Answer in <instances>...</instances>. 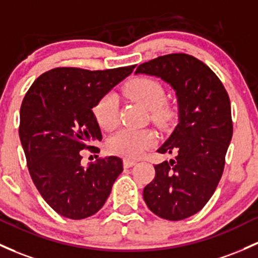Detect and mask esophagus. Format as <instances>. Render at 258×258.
Instances as JSON below:
<instances>
[{
    "label": "esophagus",
    "mask_w": 258,
    "mask_h": 258,
    "mask_svg": "<svg viewBox=\"0 0 258 258\" xmlns=\"http://www.w3.org/2000/svg\"><path fill=\"white\" fill-rule=\"evenodd\" d=\"M137 164V161L136 160H131V159H123V166L124 168H131V166H134Z\"/></svg>",
    "instance_id": "obj_1"
}]
</instances>
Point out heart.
Here are the masks:
<instances>
[{"label":"heart","mask_w":258,"mask_h":258,"mask_svg":"<svg viewBox=\"0 0 258 258\" xmlns=\"http://www.w3.org/2000/svg\"><path fill=\"white\" fill-rule=\"evenodd\" d=\"M127 97L149 110L153 121L166 123L174 116V107L165 103V90L155 79L135 78L126 86ZM94 116L101 128L110 131L118 123V99L114 93L104 95L94 106ZM155 143L149 130L123 128L110 137L109 151L126 158H138Z\"/></svg>","instance_id":"b5f03b06"}]
</instances>
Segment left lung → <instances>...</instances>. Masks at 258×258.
<instances>
[{"label": "left lung", "mask_w": 258, "mask_h": 258, "mask_svg": "<svg viewBox=\"0 0 258 258\" xmlns=\"http://www.w3.org/2000/svg\"><path fill=\"white\" fill-rule=\"evenodd\" d=\"M136 73L163 79L176 94L179 122L158 152L177 155L154 165L143 198L158 217L182 220L205 207L222 177L233 137L230 99L216 73L187 53L159 56Z\"/></svg>", "instance_id": "left-lung-1"}]
</instances>
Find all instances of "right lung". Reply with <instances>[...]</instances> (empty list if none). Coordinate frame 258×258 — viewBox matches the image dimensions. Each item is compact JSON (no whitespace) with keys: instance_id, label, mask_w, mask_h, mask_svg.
Instances as JSON below:
<instances>
[{"instance_id":"obj_1","label":"right lung","mask_w":258,"mask_h":258,"mask_svg":"<svg viewBox=\"0 0 258 258\" xmlns=\"http://www.w3.org/2000/svg\"><path fill=\"white\" fill-rule=\"evenodd\" d=\"M136 66L105 71L58 67L29 88L21 106L19 138L34 185L47 205L70 219H84L104 206L123 170L118 157L82 165V151L101 141L93 107Z\"/></svg>"}]
</instances>
